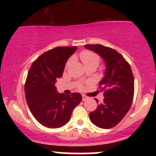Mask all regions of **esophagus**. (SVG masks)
<instances>
[{"label": "esophagus", "instance_id": "34e87169", "mask_svg": "<svg viewBox=\"0 0 156 156\" xmlns=\"http://www.w3.org/2000/svg\"><path fill=\"white\" fill-rule=\"evenodd\" d=\"M87 99H88V97L86 96L85 94H82V101H87Z\"/></svg>", "mask_w": 156, "mask_h": 156}]
</instances>
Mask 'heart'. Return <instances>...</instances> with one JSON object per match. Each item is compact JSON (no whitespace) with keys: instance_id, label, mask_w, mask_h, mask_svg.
<instances>
[{"instance_id":"b5f03b06","label":"heart","mask_w":156,"mask_h":156,"mask_svg":"<svg viewBox=\"0 0 156 156\" xmlns=\"http://www.w3.org/2000/svg\"><path fill=\"white\" fill-rule=\"evenodd\" d=\"M80 58L81 59L82 62L85 66L91 65V64H95L98 66L100 62V57L94 52L89 51H83V52L80 53ZM73 62V58H69L67 61L66 67H69L70 64Z\"/></svg>"}]
</instances>
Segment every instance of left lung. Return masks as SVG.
Masks as SVG:
<instances>
[{
	"instance_id": "obj_1",
	"label": "left lung",
	"mask_w": 156,
	"mask_h": 156,
	"mask_svg": "<svg viewBox=\"0 0 156 156\" xmlns=\"http://www.w3.org/2000/svg\"><path fill=\"white\" fill-rule=\"evenodd\" d=\"M84 47L104 60V77L99 82L100 89L104 91L103 103L89 113V118L97 127L108 129L116 126L131 106L134 94L133 73L130 64L115 50L102 44H86Z\"/></svg>"
}]
</instances>
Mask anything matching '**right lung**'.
<instances>
[{"label": "right lung", "instance_id": "obj_1", "mask_svg": "<svg viewBox=\"0 0 156 156\" xmlns=\"http://www.w3.org/2000/svg\"><path fill=\"white\" fill-rule=\"evenodd\" d=\"M76 50V46L50 50L39 56L28 71L25 85L27 103L35 119L44 127L58 128L67 124L73 109L81 102L79 93H58L55 86Z\"/></svg>", "mask_w": 156, "mask_h": 156}]
</instances>
